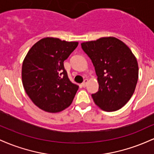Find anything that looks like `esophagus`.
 Here are the masks:
<instances>
[{"label": "esophagus", "mask_w": 154, "mask_h": 154, "mask_svg": "<svg viewBox=\"0 0 154 154\" xmlns=\"http://www.w3.org/2000/svg\"><path fill=\"white\" fill-rule=\"evenodd\" d=\"M88 80L87 79H85L84 80V82H83L82 83V86L83 88H85L86 86H87V84H88Z\"/></svg>", "instance_id": "obj_1"}]
</instances>
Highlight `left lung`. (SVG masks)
<instances>
[{
  "label": "left lung",
  "instance_id": "obj_1",
  "mask_svg": "<svg viewBox=\"0 0 154 154\" xmlns=\"http://www.w3.org/2000/svg\"><path fill=\"white\" fill-rule=\"evenodd\" d=\"M95 66L99 85L92 94L95 103L106 111L122 108L135 92L138 64L130 48L114 37H104L81 43Z\"/></svg>",
  "mask_w": 154,
  "mask_h": 154
}]
</instances>
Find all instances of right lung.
<instances>
[{
	"instance_id": "obj_1",
	"label": "right lung",
	"mask_w": 154,
	"mask_h": 154,
	"mask_svg": "<svg viewBox=\"0 0 154 154\" xmlns=\"http://www.w3.org/2000/svg\"><path fill=\"white\" fill-rule=\"evenodd\" d=\"M77 45L78 42L45 38L26 55L22 69L23 86L32 101L42 110L59 112L72 103L79 86L69 80L63 61Z\"/></svg>"
}]
</instances>
